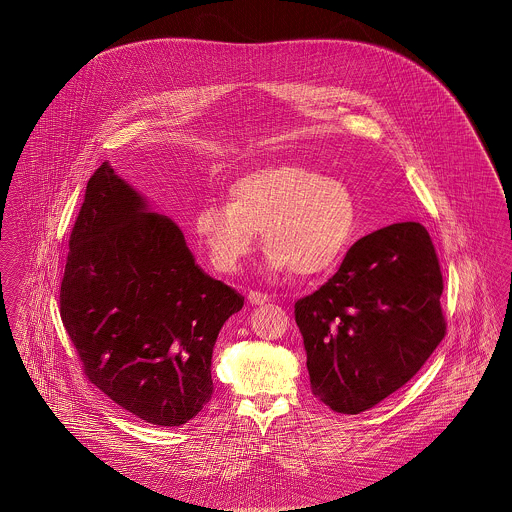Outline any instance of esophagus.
<instances>
[{"instance_id": "34e87169", "label": "esophagus", "mask_w": 512, "mask_h": 512, "mask_svg": "<svg viewBox=\"0 0 512 512\" xmlns=\"http://www.w3.org/2000/svg\"><path fill=\"white\" fill-rule=\"evenodd\" d=\"M247 301H249L251 305H265V303L270 301V295L261 292H249L247 293Z\"/></svg>"}]
</instances>
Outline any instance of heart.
Listing matches in <instances>:
<instances>
[{
	"label": "heart",
	"instance_id": "heart-1",
	"mask_svg": "<svg viewBox=\"0 0 512 512\" xmlns=\"http://www.w3.org/2000/svg\"><path fill=\"white\" fill-rule=\"evenodd\" d=\"M355 219L353 195L341 180L284 163L238 178L228 203L199 207L194 234L211 267L224 274L244 265L263 232L270 270L317 276L340 259Z\"/></svg>",
	"mask_w": 512,
	"mask_h": 512
}]
</instances>
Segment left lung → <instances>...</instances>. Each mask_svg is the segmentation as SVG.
<instances>
[{
    "label": "left lung",
    "mask_w": 512,
    "mask_h": 512,
    "mask_svg": "<svg viewBox=\"0 0 512 512\" xmlns=\"http://www.w3.org/2000/svg\"><path fill=\"white\" fill-rule=\"evenodd\" d=\"M441 292L420 222L351 245L340 270L295 303L313 393L336 413L359 414L405 386L445 336Z\"/></svg>",
    "instance_id": "8db88e82"
}]
</instances>
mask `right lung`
<instances>
[{
  "instance_id": "right-lung-1",
  "label": "right lung",
  "mask_w": 512,
  "mask_h": 512,
  "mask_svg": "<svg viewBox=\"0 0 512 512\" xmlns=\"http://www.w3.org/2000/svg\"><path fill=\"white\" fill-rule=\"evenodd\" d=\"M59 301L88 380L157 426L186 424L209 403L215 341L244 307L109 163L86 186Z\"/></svg>"
}]
</instances>
